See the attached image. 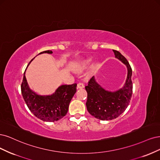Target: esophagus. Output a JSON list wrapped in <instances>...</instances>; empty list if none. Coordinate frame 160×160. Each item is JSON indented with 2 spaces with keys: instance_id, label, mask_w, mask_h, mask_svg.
I'll return each mask as SVG.
<instances>
[{
  "instance_id": "obj_1",
  "label": "esophagus",
  "mask_w": 160,
  "mask_h": 160,
  "mask_svg": "<svg viewBox=\"0 0 160 160\" xmlns=\"http://www.w3.org/2000/svg\"><path fill=\"white\" fill-rule=\"evenodd\" d=\"M78 86V88H83L84 87L83 83H82V82H79V83L78 84V86Z\"/></svg>"
}]
</instances>
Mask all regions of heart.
<instances>
[{"mask_svg":"<svg viewBox=\"0 0 160 160\" xmlns=\"http://www.w3.org/2000/svg\"><path fill=\"white\" fill-rule=\"evenodd\" d=\"M90 62H91V60H86L85 62H84L83 64H81V65L79 66V68H80V69H82V68H86V66H88V65L90 64Z\"/></svg>","mask_w":160,"mask_h":160,"instance_id":"1","label":"heart"}]
</instances>
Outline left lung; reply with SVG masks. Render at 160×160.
<instances>
[{
    "instance_id": "left-lung-1",
    "label": "left lung",
    "mask_w": 160,
    "mask_h": 160,
    "mask_svg": "<svg viewBox=\"0 0 160 160\" xmlns=\"http://www.w3.org/2000/svg\"><path fill=\"white\" fill-rule=\"evenodd\" d=\"M115 56L125 64L128 68V76L125 86L114 92H108L96 83L94 77L90 79L85 86L87 92L86 103L90 114L100 120H111L118 118L126 110L132 95V70L127 59L120 52L113 50Z\"/></svg>"
}]
</instances>
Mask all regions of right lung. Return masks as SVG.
<instances>
[{
	"label": "right lung",
	"mask_w": 160,
	"mask_h": 160,
	"mask_svg": "<svg viewBox=\"0 0 160 160\" xmlns=\"http://www.w3.org/2000/svg\"><path fill=\"white\" fill-rule=\"evenodd\" d=\"M42 53L52 54V51L46 50L39 54ZM24 74L25 71L21 84V93L30 111L40 120L49 122L58 121L66 116L70 102L76 92L77 84L62 85L52 95L39 96L29 88Z\"/></svg>",
	"instance_id": "1"
}]
</instances>
